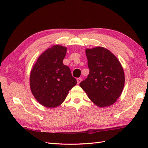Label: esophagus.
Returning <instances> with one entry per match:
<instances>
[{
  "mask_svg": "<svg viewBox=\"0 0 148 148\" xmlns=\"http://www.w3.org/2000/svg\"><path fill=\"white\" fill-rule=\"evenodd\" d=\"M77 83L79 84L80 82H82V79L81 78H78L77 79Z\"/></svg>",
  "mask_w": 148,
  "mask_h": 148,
  "instance_id": "obj_1",
  "label": "esophagus"
}]
</instances>
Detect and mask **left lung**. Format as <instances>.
Returning <instances> with one entry per match:
<instances>
[{
    "label": "left lung",
    "mask_w": 148,
    "mask_h": 148,
    "mask_svg": "<svg viewBox=\"0 0 148 148\" xmlns=\"http://www.w3.org/2000/svg\"><path fill=\"white\" fill-rule=\"evenodd\" d=\"M86 54L89 73L79 86L96 106H109L123 91L125 75L122 66L117 58L104 47L87 49Z\"/></svg>",
    "instance_id": "8db88e82"
}]
</instances>
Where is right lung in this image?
<instances>
[{
    "label": "right lung",
    "mask_w": 148,
    "mask_h": 148,
    "mask_svg": "<svg viewBox=\"0 0 148 148\" xmlns=\"http://www.w3.org/2000/svg\"><path fill=\"white\" fill-rule=\"evenodd\" d=\"M66 48L56 45L39 57L30 74V87L33 96L46 107L60 105L77 82L69 67L63 64Z\"/></svg>",
    "instance_id": "right-lung-1"
}]
</instances>
